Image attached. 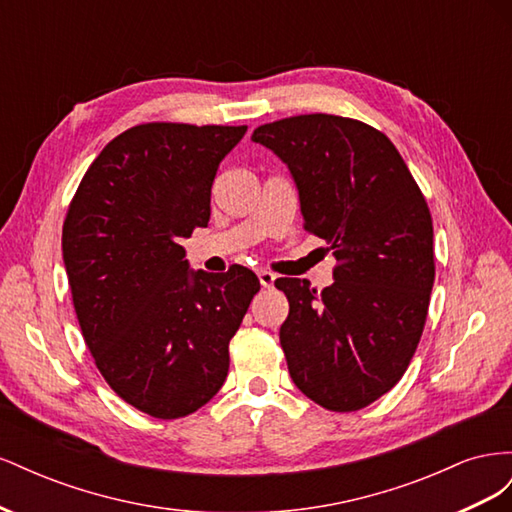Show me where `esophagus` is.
Here are the masks:
<instances>
[{"instance_id":"1","label":"esophagus","mask_w":512,"mask_h":512,"mask_svg":"<svg viewBox=\"0 0 512 512\" xmlns=\"http://www.w3.org/2000/svg\"><path fill=\"white\" fill-rule=\"evenodd\" d=\"M258 280H260L262 288H271L275 284V275L267 269H262V271H258Z\"/></svg>"}]
</instances>
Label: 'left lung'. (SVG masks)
<instances>
[{
	"label": "left lung",
	"instance_id": "8db88e82",
	"mask_svg": "<svg viewBox=\"0 0 512 512\" xmlns=\"http://www.w3.org/2000/svg\"><path fill=\"white\" fill-rule=\"evenodd\" d=\"M286 162L303 228L329 243L335 282L320 294L280 277L290 312L280 344L292 382L318 406L354 412L406 374L436 277L427 200L380 130L337 115H297L254 130Z\"/></svg>",
	"mask_w": 512,
	"mask_h": 512
}]
</instances>
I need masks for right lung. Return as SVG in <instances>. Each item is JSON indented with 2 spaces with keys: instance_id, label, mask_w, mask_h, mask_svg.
<instances>
[{
  "instance_id": "add662e5",
  "label": "right lung",
  "mask_w": 512,
  "mask_h": 512,
  "mask_svg": "<svg viewBox=\"0 0 512 512\" xmlns=\"http://www.w3.org/2000/svg\"><path fill=\"white\" fill-rule=\"evenodd\" d=\"M247 126L141 123L91 162L61 250L76 318L108 386L149 416L203 408L228 376V344L260 290L241 265L190 271L179 245L211 215L220 162Z\"/></svg>"
}]
</instances>
